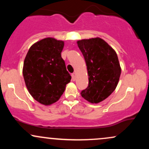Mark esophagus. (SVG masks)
<instances>
[{"label":"esophagus","mask_w":149,"mask_h":149,"mask_svg":"<svg viewBox=\"0 0 149 149\" xmlns=\"http://www.w3.org/2000/svg\"><path fill=\"white\" fill-rule=\"evenodd\" d=\"M71 77H72V80L73 81H74V80H76V76H75V73H72V74H71Z\"/></svg>","instance_id":"34e87169"}]
</instances>
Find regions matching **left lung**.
Masks as SVG:
<instances>
[{
	"label": "left lung",
	"mask_w": 149,
	"mask_h": 149,
	"mask_svg": "<svg viewBox=\"0 0 149 149\" xmlns=\"http://www.w3.org/2000/svg\"><path fill=\"white\" fill-rule=\"evenodd\" d=\"M86 62L88 73V88L81 96L92 104L107 99L118 83L121 73L118 58L113 49L100 38L77 42Z\"/></svg>",
	"instance_id": "left-lung-1"
}]
</instances>
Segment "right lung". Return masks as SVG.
<instances>
[{"mask_svg": "<svg viewBox=\"0 0 149 149\" xmlns=\"http://www.w3.org/2000/svg\"><path fill=\"white\" fill-rule=\"evenodd\" d=\"M64 41L46 38L29 49L23 66V76L34 100L44 105L59 100L71 79L61 52Z\"/></svg>", "mask_w": 149, "mask_h": 149, "instance_id": "1", "label": "right lung"}]
</instances>
